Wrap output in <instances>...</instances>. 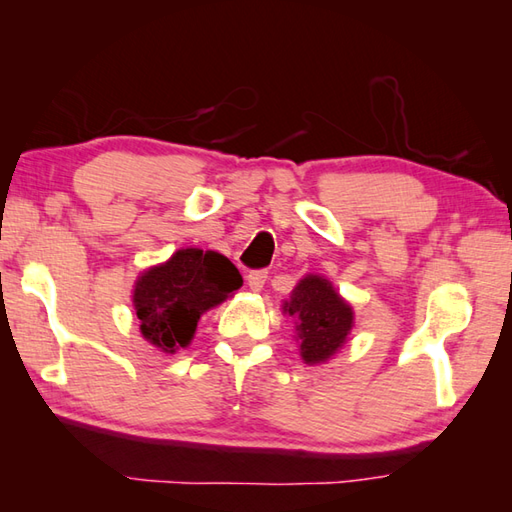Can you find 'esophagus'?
<instances>
[{
	"label": "esophagus",
	"mask_w": 512,
	"mask_h": 512,
	"mask_svg": "<svg viewBox=\"0 0 512 512\" xmlns=\"http://www.w3.org/2000/svg\"><path fill=\"white\" fill-rule=\"evenodd\" d=\"M266 279H268V273H266V270H250L248 277H246L250 290H255V292H259V290L264 288Z\"/></svg>",
	"instance_id": "1"
}]
</instances>
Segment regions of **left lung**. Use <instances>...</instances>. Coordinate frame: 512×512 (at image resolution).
<instances>
[{"instance_id":"1","label":"left lung","mask_w":512,"mask_h":512,"mask_svg":"<svg viewBox=\"0 0 512 512\" xmlns=\"http://www.w3.org/2000/svg\"><path fill=\"white\" fill-rule=\"evenodd\" d=\"M286 310L297 319L301 356L306 363L328 361L352 330V308L330 281L308 275L292 292Z\"/></svg>"}]
</instances>
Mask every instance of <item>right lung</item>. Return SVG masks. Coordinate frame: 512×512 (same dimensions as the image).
<instances>
[{
  "mask_svg": "<svg viewBox=\"0 0 512 512\" xmlns=\"http://www.w3.org/2000/svg\"><path fill=\"white\" fill-rule=\"evenodd\" d=\"M242 286V275L213 250L184 248L167 264L147 270L134 290L136 317L145 339L173 354L193 339L200 314Z\"/></svg>",
  "mask_w": 512,
  "mask_h": 512,
  "instance_id": "1",
  "label": "right lung"
}]
</instances>
